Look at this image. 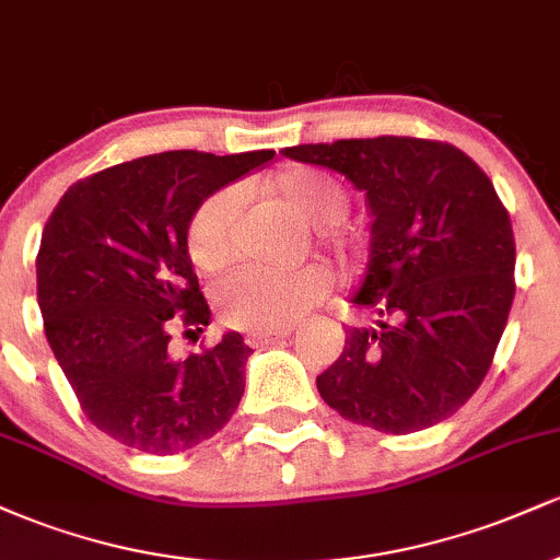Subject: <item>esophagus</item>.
Wrapping results in <instances>:
<instances>
[{"instance_id": "esophagus-1", "label": "esophagus", "mask_w": 560, "mask_h": 560, "mask_svg": "<svg viewBox=\"0 0 560 560\" xmlns=\"http://www.w3.org/2000/svg\"><path fill=\"white\" fill-rule=\"evenodd\" d=\"M292 329H279V331H249L247 334V345L249 347H266V345H276L281 342V339H287Z\"/></svg>"}]
</instances>
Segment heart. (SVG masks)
<instances>
[{"instance_id":"b5f03b06","label":"heart","mask_w":560,"mask_h":560,"mask_svg":"<svg viewBox=\"0 0 560 560\" xmlns=\"http://www.w3.org/2000/svg\"><path fill=\"white\" fill-rule=\"evenodd\" d=\"M268 191L294 210L302 221L318 229V244L337 260H355L363 240L334 226L347 210V191L339 182L318 171L289 168L268 182ZM240 215V191L221 189L197 208L186 234V249L197 271L215 273L234 258V229ZM331 292L326 268L300 271H240L218 287V311L229 326L249 331H279L300 320Z\"/></svg>"}]
</instances>
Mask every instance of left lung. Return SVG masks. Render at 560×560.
Returning <instances> with one entry per match:
<instances>
[{
    "instance_id": "obj_1",
    "label": "left lung",
    "mask_w": 560,
    "mask_h": 560,
    "mask_svg": "<svg viewBox=\"0 0 560 560\" xmlns=\"http://www.w3.org/2000/svg\"><path fill=\"white\" fill-rule=\"evenodd\" d=\"M284 155L342 173L374 215L352 302L376 326L347 329L342 355L316 378L320 397L387 434L445 421L485 382L516 292V242L492 182L434 139H339Z\"/></svg>"
}]
</instances>
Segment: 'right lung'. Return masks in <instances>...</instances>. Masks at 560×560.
<instances>
[{"label": "right lung", "mask_w": 560, "mask_h": 560, "mask_svg": "<svg viewBox=\"0 0 560 560\" xmlns=\"http://www.w3.org/2000/svg\"><path fill=\"white\" fill-rule=\"evenodd\" d=\"M273 150H173L81 178L49 215L36 255L44 334L81 410L120 445L173 455L226 427L244 392L249 347L229 331L184 361L171 331L202 329L186 234L213 191Z\"/></svg>", "instance_id": "1"}]
</instances>
